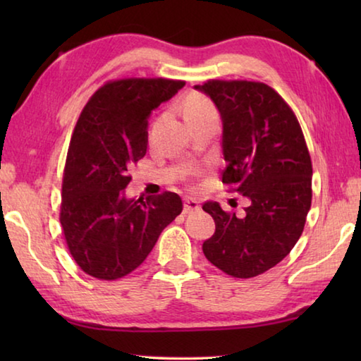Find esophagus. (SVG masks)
<instances>
[{
	"mask_svg": "<svg viewBox=\"0 0 361 361\" xmlns=\"http://www.w3.org/2000/svg\"><path fill=\"white\" fill-rule=\"evenodd\" d=\"M200 210V205L197 200L194 199H185V205H183V213L185 215H189V213H194V212H199Z\"/></svg>",
	"mask_w": 361,
	"mask_h": 361,
	"instance_id": "34e87169",
	"label": "esophagus"
}]
</instances>
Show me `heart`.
Instances as JSON below:
<instances>
[{
    "instance_id": "1",
    "label": "heart",
    "mask_w": 361,
    "mask_h": 361,
    "mask_svg": "<svg viewBox=\"0 0 361 361\" xmlns=\"http://www.w3.org/2000/svg\"><path fill=\"white\" fill-rule=\"evenodd\" d=\"M183 114L189 122L205 121V119H218V111L213 103L204 95H189L183 103Z\"/></svg>"
}]
</instances>
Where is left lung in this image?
I'll list each match as a JSON object with an SVG mask.
<instances>
[{
    "label": "left lung",
    "instance_id": "8db88e82",
    "mask_svg": "<svg viewBox=\"0 0 361 361\" xmlns=\"http://www.w3.org/2000/svg\"><path fill=\"white\" fill-rule=\"evenodd\" d=\"M194 89L210 97L221 116L223 183L250 200L240 218L218 202L202 207L216 224L204 255L232 277L259 276L296 245L310 210L312 162L301 126L262 82L209 81Z\"/></svg>",
    "mask_w": 361,
    "mask_h": 361
}]
</instances>
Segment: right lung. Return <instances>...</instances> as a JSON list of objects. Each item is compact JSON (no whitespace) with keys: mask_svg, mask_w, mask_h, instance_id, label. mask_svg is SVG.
<instances>
[{"mask_svg":"<svg viewBox=\"0 0 361 361\" xmlns=\"http://www.w3.org/2000/svg\"><path fill=\"white\" fill-rule=\"evenodd\" d=\"M183 85L161 78L108 82L79 116L65 164L60 223L71 256L89 276L116 280L130 274L183 210L175 192L126 195L132 180L127 169L148 148L151 111Z\"/></svg>","mask_w":361,"mask_h":361,"instance_id":"obj_1","label":"right lung"}]
</instances>
